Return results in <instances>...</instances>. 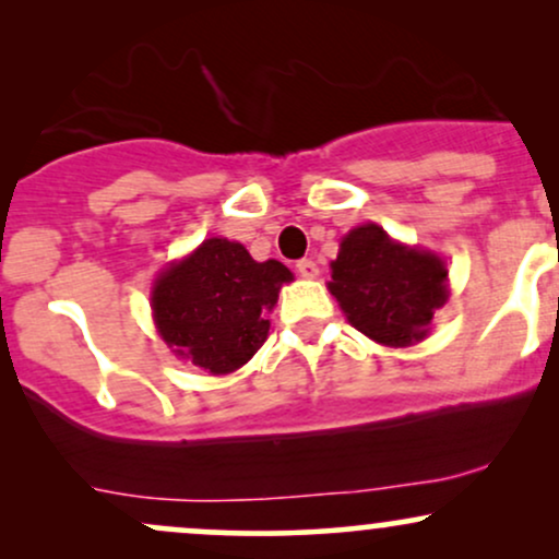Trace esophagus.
<instances>
[{
	"label": "esophagus",
	"instance_id": "esophagus-1",
	"mask_svg": "<svg viewBox=\"0 0 559 559\" xmlns=\"http://www.w3.org/2000/svg\"><path fill=\"white\" fill-rule=\"evenodd\" d=\"M297 271H299V275H305V278H316V275H318V262L310 260V258L299 260L297 262Z\"/></svg>",
	"mask_w": 559,
	"mask_h": 559
}]
</instances>
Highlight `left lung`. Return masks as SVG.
<instances>
[{
    "mask_svg": "<svg viewBox=\"0 0 559 559\" xmlns=\"http://www.w3.org/2000/svg\"><path fill=\"white\" fill-rule=\"evenodd\" d=\"M329 288L349 323L386 346L420 342L449 297L444 262L391 241L373 223L344 236Z\"/></svg>",
    "mask_w": 559,
    "mask_h": 559,
    "instance_id": "1",
    "label": "left lung"
}]
</instances>
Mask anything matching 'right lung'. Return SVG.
<instances>
[{"instance_id":"add662e5","label":"right lung","mask_w":559,"mask_h":559,"mask_svg":"<svg viewBox=\"0 0 559 559\" xmlns=\"http://www.w3.org/2000/svg\"><path fill=\"white\" fill-rule=\"evenodd\" d=\"M292 271L278 260L258 262L241 243L207 239L191 258L157 278L152 310L159 336L181 360L223 376L265 344L278 288Z\"/></svg>"}]
</instances>
